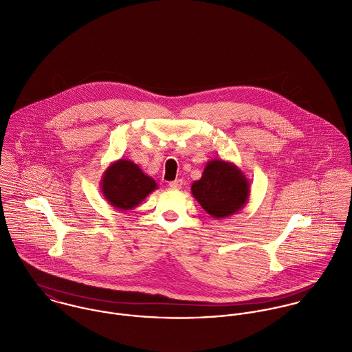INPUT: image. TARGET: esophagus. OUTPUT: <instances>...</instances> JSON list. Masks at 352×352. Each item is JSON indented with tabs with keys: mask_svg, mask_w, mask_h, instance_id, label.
<instances>
[{
	"mask_svg": "<svg viewBox=\"0 0 352 352\" xmlns=\"http://www.w3.org/2000/svg\"><path fill=\"white\" fill-rule=\"evenodd\" d=\"M182 186H183V180H182V179H176V180H173V182L169 183V187H170V188H175V190L182 188Z\"/></svg>",
	"mask_w": 352,
	"mask_h": 352,
	"instance_id": "34e87169",
	"label": "esophagus"
}]
</instances>
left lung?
<instances>
[{"instance_id": "obj_1", "label": "left lung", "mask_w": 352, "mask_h": 352, "mask_svg": "<svg viewBox=\"0 0 352 352\" xmlns=\"http://www.w3.org/2000/svg\"><path fill=\"white\" fill-rule=\"evenodd\" d=\"M191 191L207 214L221 219L236 214L248 203L251 183L236 164L214 158L206 164Z\"/></svg>"}]
</instances>
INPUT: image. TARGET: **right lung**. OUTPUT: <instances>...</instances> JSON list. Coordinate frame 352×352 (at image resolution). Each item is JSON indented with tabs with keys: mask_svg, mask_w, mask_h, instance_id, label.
<instances>
[{
	"mask_svg": "<svg viewBox=\"0 0 352 352\" xmlns=\"http://www.w3.org/2000/svg\"><path fill=\"white\" fill-rule=\"evenodd\" d=\"M101 194L104 199L118 210H133L158 188L151 176L130 160L113 161L102 173Z\"/></svg>",
	"mask_w": 352,
	"mask_h": 352,
	"instance_id": "right-lung-1",
	"label": "right lung"
}]
</instances>
